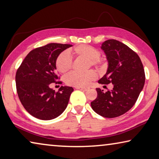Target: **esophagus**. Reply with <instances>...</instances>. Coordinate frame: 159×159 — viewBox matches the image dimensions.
Listing matches in <instances>:
<instances>
[{
	"label": "esophagus",
	"mask_w": 159,
	"mask_h": 159,
	"mask_svg": "<svg viewBox=\"0 0 159 159\" xmlns=\"http://www.w3.org/2000/svg\"><path fill=\"white\" fill-rule=\"evenodd\" d=\"M76 89L84 90V91H87V90H89V89H87V88H83V87H76Z\"/></svg>",
	"instance_id": "34e87169"
}]
</instances>
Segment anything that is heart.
Masks as SVG:
<instances>
[{"label":"heart","mask_w":159,"mask_h":159,"mask_svg":"<svg viewBox=\"0 0 159 159\" xmlns=\"http://www.w3.org/2000/svg\"><path fill=\"white\" fill-rule=\"evenodd\" d=\"M69 54L76 58H84L89 61V66L101 68L103 60L100 58V53L96 48L87 44H80L70 49ZM58 70L61 74H66L72 68V61L69 54L63 52L58 57L56 62ZM96 77L94 70H89L85 73L73 71L66 76V83L69 85L76 87L88 86Z\"/></svg>","instance_id":"b5f03b06"}]
</instances>
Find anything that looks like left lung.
Here are the masks:
<instances>
[{
	"label": "left lung",
	"mask_w": 159,
	"mask_h": 159,
	"mask_svg": "<svg viewBox=\"0 0 159 159\" xmlns=\"http://www.w3.org/2000/svg\"><path fill=\"white\" fill-rule=\"evenodd\" d=\"M100 48L106 56L108 66L98 83H111L113 89L104 93L98 88V96L90 105L102 117H119L129 111L137 101L144 85V70L137 53L121 42L108 39Z\"/></svg>",
	"instance_id": "left-lung-1"
}]
</instances>
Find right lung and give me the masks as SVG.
<instances>
[{"label":"right lung","mask_w":159,"mask_h":159,"mask_svg":"<svg viewBox=\"0 0 159 159\" xmlns=\"http://www.w3.org/2000/svg\"><path fill=\"white\" fill-rule=\"evenodd\" d=\"M71 46L50 43L36 48L27 55L17 70L16 89L20 100L25 109L37 119H54L67 107L74 89L61 86L55 92L49 85L58 79V57Z\"/></svg>","instance_id":"1"}]
</instances>
